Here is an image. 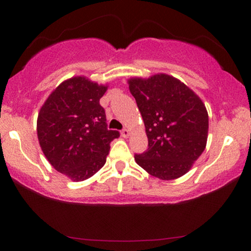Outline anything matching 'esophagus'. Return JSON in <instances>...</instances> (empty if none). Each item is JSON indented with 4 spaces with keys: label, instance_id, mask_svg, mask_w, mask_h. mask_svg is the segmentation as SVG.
Masks as SVG:
<instances>
[{
    "label": "esophagus",
    "instance_id": "obj_1",
    "mask_svg": "<svg viewBox=\"0 0 251 251\" xmlns=\"http://www.w3.org/2000/svg\"><path fill=\"white\" fill-rule=\"evenodd\" d=\"M121 136L123 137V138H128V137L130 136V131L128 129H123L121 131Z\"/></svg>",
    "mask_w": 251,
    "mask_h": 251
}]
</instances>
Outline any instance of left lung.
<instances>
[{
    "instance_id": "8db88e82",
    "label": "left lung",
    "mask_w": 251,
    "mask_h": 251,
    "mask_svg": "<svg viewBox=\"0 0 251 251\" xmlns=\"http://www.w3.org/2000/svg\"><path fill=\"white\" fill-rule=\"evenodd\" d=\"M128 84L149 138L146 152L135 155L137 164L162 180L184 176L207 145L204 104L186 84L168 74L131 77Z\"/></svg>"
}]
</instances>
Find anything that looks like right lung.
<instances>
[{
    "label": "right lung",
    "instance_id": "right-lung-1",
    "mask_svg": "<svg viewBox=\"0 0 251 251\" xmlns=\"http://www.w3.org/2000/svg\"><path fill=\"white\" fill-rule=\"evenodd\" d=\"M107 85L85 76L61 82L44 101L37 116V138L47 160L73 181L88 179L100 170L109 144L120 136L108 130L99 104Z\"/></svg>",
    "mask_w": 251,
    "mask_h": 251
}]
</instances>
